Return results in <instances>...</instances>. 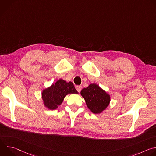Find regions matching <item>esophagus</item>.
Here are the masks:
<instances>
[{"label": "esophagus", "instance_id": "obj_1", "mask_svg": "<svg viewBox=\"0 0 156 156\" xmlns=\"http://www.w3.org/2000/svg\"><path fill=\"white\" fill-rule=\"evenodd\" d=\"M75 88H76V90H77V91L78 93H80L81 91V86H76Z\"/></svg>", "mask_w": 156, "mask_h": 156}]
</instances>
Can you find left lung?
I'll use <instances>...</instances> for the list:
<instances>
[{
	"label": "left lung",
	"instance_id": "1",
	"mask_svg": "<svg viewBox=\"0 0 156 156\" xmlns=\"http://www.w3.org/2000/svg\"><path fill=\"white\" fill-rule=\"evenodd\" d=\"M87 107L94 114H99L108 105L110 96L96 84H91L81 91Z\"/></svg>",
	"mask_w": 156,
	"mask_h": 156
}]
</instances>
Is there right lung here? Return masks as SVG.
Returning <instances> with one entry per match:
<instances>
[{"mask_svg": "<svg viewBox=\"0 0 156 156\" xmlns=\"http://www.w3.org/2000/svg\"><path fill=\"white\" fill-rule=\"evenodd\" d=\"M78 93L72 82L66 83L60 79L55 84L42 91V98L46 107L51 110H54L62 103L66 95Z\"/></svg>", "mask_w": 156, "mask_h": 156, "instance_id": "1", "label": "right lung"}]
</instances>
